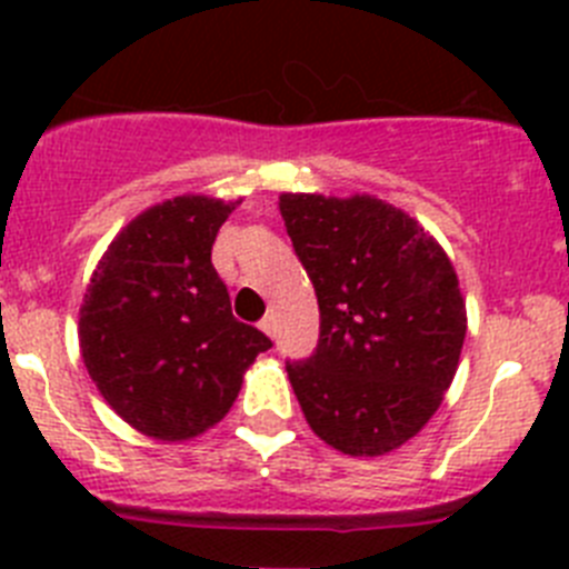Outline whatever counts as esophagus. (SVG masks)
I'll use <instances>...</instances> for the list:
<instances>
[{
    "mask_svg": "<svg viewBox=\"0 0 569 569\" xmlns=\"http://www.w3.org/2000/svg\"><path fill=\"white\" fill-rule=\"evenodd\" d=\"M259 328L264 330V333H268L270 339H273V336H276V316H273V313H268V316H264V319L259 321Z\"/></svg>",
    "mask_w": 569,
    "mask_h": 569,
    "instance_id": "1",
    "label": "esophagus"
}]
</instances>
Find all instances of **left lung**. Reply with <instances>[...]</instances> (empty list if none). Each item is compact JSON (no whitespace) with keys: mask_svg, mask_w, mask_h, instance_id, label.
Listing matches in <instances>:
<instances>
[{"mask_svg":"<svg viewBox=\"0 0 569 569\" xmlns=\"http://www.w3.org/2000/svg\"><path fill=\"white\" fill-rule=\"evenodd\" d=\"M319 299V345L288 361L310 430L345 456H385L439 410L467 333L453 261L413 216L376 196L281 193Z\"/></svg>","mask_w":569,"mask_h":569,"instance_id":"1","label":"left lung"}]
</instances>
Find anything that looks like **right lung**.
I'll list each match as a JSON object with an SVG mask.
<instances>
[{
    "instance_id": "obj_1",
    "label": "right lung",
    "mask_w": 569,
    "mask_h": 569,
    "mask_svg": "<svg viewBox=\"0 0 569 569\" xmlns=\"http://www.w3.org/2000/svg\"><path fill=\"white\" fill-rule=\"evenodd\" d=\"M239 202L176 196L119 230L79 308L90 379L133 430L159 441L204 433L233 407L241 376L268 350L233 319L210 250Z\"/></svg>"
}]
</instances>
